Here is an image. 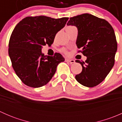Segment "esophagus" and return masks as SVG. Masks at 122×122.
<instances>
[{
    "mask_svg": "<svg viewBox=\"0 0 122 122\" xmlns=\"http://www.w3.org/2000/svg\"><path fill=\"white\" fill-rule=\"evenodd\" d=\"M65 61H66V62H70V64H73L75 62V61L74 60H71V59H68V58H66V60H65Z\"/></svg>",
    "mask_w": 122,
    "mask_h": 122,
    "instance_id": "esophagus-1",
    "label": "esophagus"
}]
</instances>
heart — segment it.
Wrapping results in <instances>:
<instances>
[{"label":"heart","mask_w":122,"mask_h":122,"mask_svg":"<svg viewBox=\"0 0 122 122\" xmlns=\"http://www.w3.org/2000/svg\"><path fill=\"white\" fill-rule=\"evenodd\" d=\"M70 27H72V26H69L67 27V28H70ZM60 51L62 52H63V53L66 54H68V51H67V50L65 48H61V50H60Z\"/></svg>","instance_id":"b5f03b06"}]
</instances>
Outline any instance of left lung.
I'll return each mask as SVG.
<instances>
[{"label": "left lung", "mask_w": 122, "mask_h": 122, "mask_svg": "<svg viewBox=\"0 0 122 122\" xmlns=\"http://www.w3.org/2000/svg\"><path fill=\"white\" fill-rule=\"evenodd\" d=\"M67 25L77 28L76 44L78 48H82L78 52L87 56L86 62L76 61L83 68L76 79L86 87L97 86L105 79L114 64L117 44L113 28L105 19L88 13L70 18Z\"/></svg>", "instance_id": "obj_1"}]
</instances>
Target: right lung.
<instances>
[{
    "mask_svg": "<svg viewBox=\"0 0 122 122\" xmlns=\"http://www.w3.org/2000/svg\"><path fill=\"white\" fill-rule=\"evenodd\" d=\"M68 19L28 16L14 28L9 42V55L15 72L25 85L33 88L46 85L58 64L64 61L60 53L45 56L41 50L43 46L52 45L56 33L65 26Z\"/></svg>",
    "mask_w": 122,
    "mask_h": 122,
    "instance_id": "obj_1",
    "label": "right lung"
}]
</instances>
